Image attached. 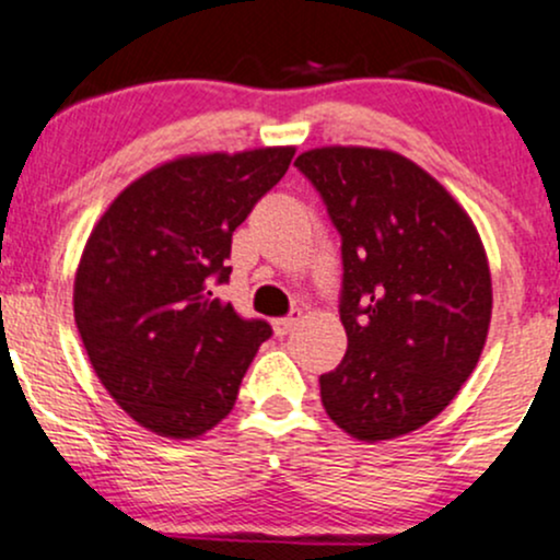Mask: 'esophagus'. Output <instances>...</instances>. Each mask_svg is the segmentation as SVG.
I'll return each instance as SVG.
<instances>
[{
	"instance_id": "esophagus-1",
	"label": "esophagus",
	"mask_w": 560,
	"mask_h": 560,
	"mask_svg": "<svg viewBox=\"0 0 560 560\" xmlns=\"http://www.w3.org/2000/svg\"><path fill=\"white\" fill-rule=\"evenodd\" d=\"M300 318H302V311H300V307H294V311L289 313V316L273 320V331L279 334V337H284V334H289V331L294 329V326L300 324Z\"/></svg>"
}]
</instances>
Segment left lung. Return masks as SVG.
Wrapping results in <instances>:
<instances>
[{
	"instance_id": "8db88e82",
	"label": "left lung",
	"mask_w": 560,
	"mask_h": 560,
	"mask_svg": "<svg viewBox=\"0 0 560 560\" xmlns=\"http://www.w3.org/2000/svg\"><path fill=\"white\" fill-rule=\"evenodd\" d=\"M342 236V363L318 378L329 419L392 440L447 408L492 316L485 247L466 210L408 158L320 147L294 160Z\"/></svg>"
}]
</instances>
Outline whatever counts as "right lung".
Instances as JSON below:
<instances>
[{
    "mask_svg": "<svg viewBox=\"0 0 560 560\" xmlns=\"http://www.w3.org/2000/svg\"><path fill=\"white\" fill-rule=\"evenodd\" d=\"M294 147L189 155L128 184L83 247L73 313L94 374L133 421L195 440L226 419L262 318L213 294L231 234L281 182Z\"/></svg>",
    "mask_w": 560,
    "mask_h": 560,
    "instance_id": "right-lung-1",
    "label": "right lung"
}]
</instances>
